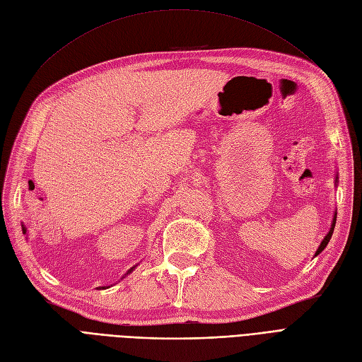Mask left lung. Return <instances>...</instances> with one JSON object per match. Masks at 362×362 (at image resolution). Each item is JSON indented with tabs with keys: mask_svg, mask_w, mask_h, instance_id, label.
<instances>
[{
	"mask_svg": "<svg viewBox=\"0 0 362 362\" xmlns=\"http://www.w3.org/2000/svg\"><path fill=\"white\" fill-rule=\"evenodd\" d=\"M337 184H339V175L336 173V178H334V185L337 187ZM336 220H337V211H334V215H332V221H331V227H329V230H328V233L325 235V238L322 239V242L320 243V247H317V250H316V252H315V257L316 255H320L325 248H327V245H328V242H329V239H331V236H332V231H334V227H336Z\"/></svg>",
	"mask_w": 362,
	"mask_h": 362,
	"instance_id": "obj_1",
	"label": "left lung"
}]
</instances>
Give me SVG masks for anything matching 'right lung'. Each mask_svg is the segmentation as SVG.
<instances>
[{
	"label": "right lung",
	"instance_id": "1",
	"mask_svg": "<svg viewBox=\"0 0 362 362\" xmlns=\"http://www.w3.org/2000/svg\"><path fill=\"white\" fill-rule=\"evenodd\" d=\"M22 231H23V235H26V228H25V226H22ZM136 266H138V264H136ZM136 266H134V267L129 269V270H127V272L123 274V278H126L127 274H131V273L135 270V267H136ZM123 278H122V279H123ZM99 288H104V290H107V288H110V286H99Z\"/></svg>",
	"mask_w": 362,
	"mask_h": 362
}]
</instances>
